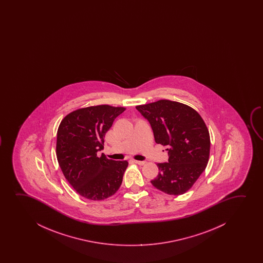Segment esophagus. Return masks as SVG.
Masks as SVG:
<instances>
[{"mask_svg": "<svg viewBox=\"0 0 263 263\" xmlns=\"http://www.w3.org/2000/svg\"><path fill=\"white\" fill-rule=\"evenodd\" d=\"M133 162H135V163L138 164V165H144V164H145V162H144V161H137V160H133Z\"/></svg>", "mask_w": 263, "mask_h": 263, "instance_id": "1", "label": "esophagus"}]
</instances>
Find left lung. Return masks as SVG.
I'll list each match as a JSON object with an SVG mask.
<instances>
[{"label":"left lung","mask_w":263,"mask_h":263,"mask_svg":"<svg viewBox=\"0 0 263 263\" xmlns=\"http://www.w3.org/2000/svg\"><path fill=\"white\" fill-rule=\"evenodd\" d=\"M147 119L157 144L165 146L168 162L157 163L154 187L169 195L187 192L205 171L210 137L201 116L187 105L160 100L136 107Z\"/></svg>","instance_id":"left-lung-1"}]
</instances>
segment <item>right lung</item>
Returning <instances> with one entry per match:
<instances>
[{"instance_id":"1","label":"right lung","mask_w":263,"mask_h":263,"mask_svg":"<svg viewBox=\"0 0 263 263\" xmlns=\"http://www.w3.org/2000/svg\"><path fill=\"white\" fill-rule=\"evenodd\" d=\"M123 107L98 105L79 108L63 119L58 130L57 157L70 185L83 198L103 200L122 183L128 162L109 160L98 152Z\"/></svg>"}]
</instances>
